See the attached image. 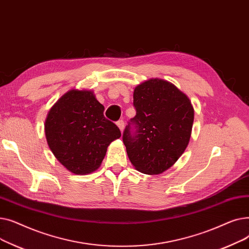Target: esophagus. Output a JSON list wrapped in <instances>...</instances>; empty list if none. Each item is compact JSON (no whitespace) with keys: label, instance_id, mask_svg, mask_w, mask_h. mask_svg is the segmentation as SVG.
I'll list each match as a JSON object with an SVG mask.
<instances>
[{"label":"esophagus","instance_id":"34e87169","mask_svg":"<svg viewBox=\"0 0 249 249\" xmlns=\"http://www.w3.org/2000/svg\"><path fill=\"white\" fill-rule=\"evenodd\" d=\"M117 126H118V127H119V129H120V131H121V132H123V130H124V127H125L124 121H123V120H119V121H117Z\"/></svg>","mask_w":249,"mask_h":249}]
</instances>
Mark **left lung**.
Listing matches in <instances>:
<instances>
[{
    "label": "left lung",
    "instance_id": "8db88e82",
    "mask_svg": "<svg viewBox=\"0 0 249 249\" xmlns=\"http://www.w3.org/2000/svg\"><path fill=\"white\" fill-rule=\"evenodd\" d=\"M136 115L123 132L128 158L138 172L159 175L186 150L194 122L190 99L175 85L150 78L134 89Z\"/></svg>",
    "mask_w": 249,
    "mask_h": 249
}]
</instances>
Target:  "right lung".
I'll list each match as a JSON object with an SVG mask.
<instances>
[{"label":"right lung","instance_id":"right-lung-1","mask_svg":"<svg viewBox=\"0 0 249 249\" xmlns=\"http://www.w3.org/2000/svg\"><path fill=\"white\" fill-rule=\"evenodd\" d=\"M48 146L56 160L75 175H87L101 165L107 148L121 132L104 116V106L91 90L71 89L48 112Z\"/></svg>","mask_w":249,"mask_h":249}]
</instances>
